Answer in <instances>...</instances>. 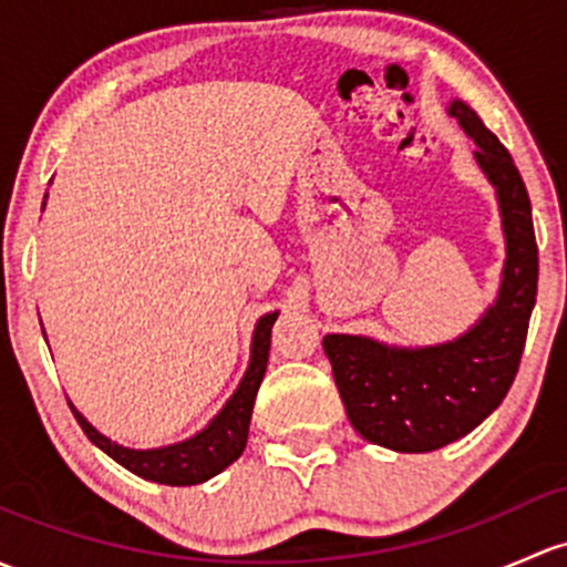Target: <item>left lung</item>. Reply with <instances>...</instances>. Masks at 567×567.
Returning a JSON list of instances; mask_svg holds the SVG:
<instances>
[{
	"label": "left lung",
	"mask_w": 567,
	"mask_h": 567,
	"mask_svg": "<svg viewBox=\"0 0 567 567\" xmlns=\"http://www.w3.org/2000/svg\"><path fill=\"white\" fill-rule=\"evenodd\" d=\"M449 113L475 143V163L494 187L505 264L494 303L456 339L424 348L385 344L361 333H326L333 380L363 440L399 454H426L484 424L519 369L538 293L533 208L508 148L462 100Z\"/></svg>",
	"instance_id": "8db88e82"
}]
</instances>
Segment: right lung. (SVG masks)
Masks as SVG:
<instances>
[{
	"instance_id": "obj_1",
	"label": "right lung",
	"mask_w": 567,
	"mask_h": 567,
	"mask_svg": "<svg viewBox=\"0 0 567 567\" xmlns=\"http://www.w3.org/2000/svg\"><path fill=\"white\" fill-rule=\"evenodd\" d=\"M277 315L279 312H266L258 320V326H255L252 348H249V367L238 389L234 391V396L225 402V408L198 434L182 440V443L159 445V449H127V445L113 443L111 437L97 432L70 402L73 415L79 419L86 437L100 451H105L113 462H118L124 470L138 475V478L165 486L204 484V481L223 473L228 464H234L244 454V449H247L249 419H252L255 396H258L260 383H264L268 348H271V326Z\"/></svg>"
}]
</instances>
